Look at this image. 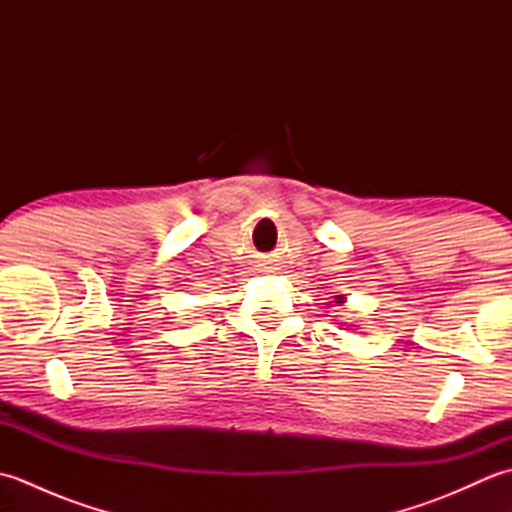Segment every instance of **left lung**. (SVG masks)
I'll use <instances>...</instances> for the list:
<instances>
[{"instance_id": "8db88e82", "label": "left lung", "mask_w": 512, "mask_h": 512, "mask_svg": "<svg viewBox=\"0 0 512 512\" xmlns=\"http://www.w3.org/2000/svg\"><path fill=\"white\" fill-rule=\"evenodd\" d=\"M343 299H345V297H343V295H339V297H336V301H334V303H343Z\"/></svg>"}]
</instances>
